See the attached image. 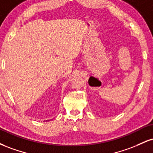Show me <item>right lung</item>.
Here are the masks:
<instances>
[{"label": "right lung", "mask_w": 153, "mask_h": 153, "mask_svg": "<svg viewBox=\"0 0 153 153\" xmlns=\"http://www.w3.org/2000/svg\"><path fill=\"white\" fill-rule=\"evenodd\" d=\"M48 121H49V120H48Z\"/></svg>", "instance_id": "right-lung-1"}]
</instances>
